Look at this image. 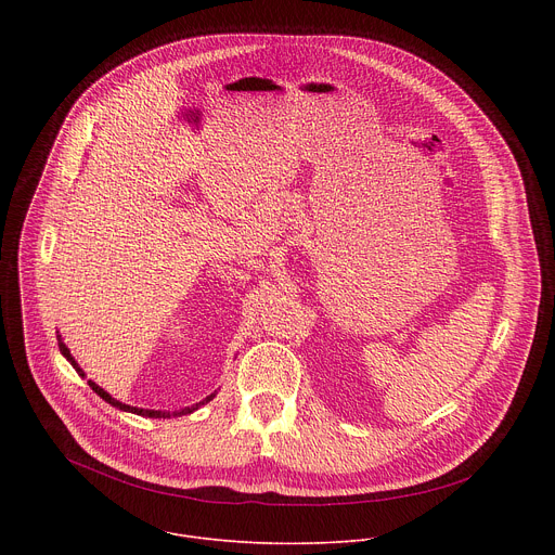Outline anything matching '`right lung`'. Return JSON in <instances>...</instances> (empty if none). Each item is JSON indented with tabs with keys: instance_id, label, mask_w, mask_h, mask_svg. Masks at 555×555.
Instances as JSON below:
<instances>
[{
	"instance_id": "obj_1",
	"label": "right lung",
	"mask_w": 555,
	"mask_h": 555,
	"mask_svg": "<svg viewBox=\"0 0 555 555\" xmlns=\"http://www.w3.org/2000/svg\"><path fill=\"white\" fill-rule=\"evenodd\" d=\"M56 340H59V349H61V353H63V358H67V362L76 369V373L81 375V377H86V373H83V369L76 364V360L72 358V353H69V349L65 347V343L61 340V336H59V332H56ZM88 384H90V388L99 395V398H103L107 404H112L114 409H120V411H127V413H133V415H142V417H155V420H169V417H182V415H189V413H193V411H197L199 406H204V404H208L212 398H215V392L212 395H208L206 400H202V402H197V404H193V406H186V409H182V411H149V409H138V406H129V404H122V402H118V400H114L112 395L105 390V388H101L96 382H92V379H88Z\"/></svg>"
}]
</instances>
